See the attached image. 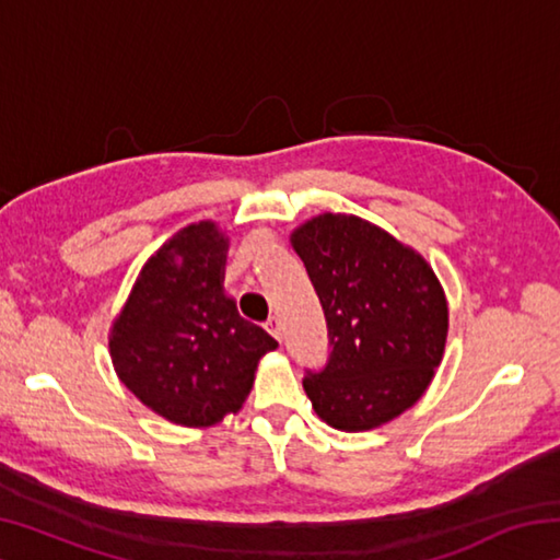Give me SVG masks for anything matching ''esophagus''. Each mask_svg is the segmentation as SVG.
<instances>
[{
    "mask_svg": "<svg viewBox=\"0 0 560 560\" xmlns=\"http://www.w3.org/2000/svg\"><path fill=\"white\" fill-rule=\"evenodd\" d=\"M267 330L269 334L277 338V340H281V324H279V318H269L267 320Z\"/></svg>",
    "mask_w": 560,
    "mask_h": 560,
    "instance_id": "esophagus-1",
    "label": "esophagus"
}]
</instances>
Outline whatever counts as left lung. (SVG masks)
I'll return each mask as SVG.
<instances>
[{"mask_svg": "<svg viewBox=\"0 0 560 560\" xmlns=\"http://www.w3.org/2000/svg\"><path fill=\"white\" fill-rule=\"evenodd\" d=\"M324 306L330 358L303 377L316 415L343 432L395 420L442 363L450 306L428 259L355 214L324 212L291 232Z\"/></svg>", "mask_w": 560, "mask_h": 560, "instance_id": "left-lung-1", "label": "left lung"}]
</instances>
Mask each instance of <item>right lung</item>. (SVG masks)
I'll list each match as a JSON object with an SVG mask.
<instances>
[{
	"mask_svg": "<svg viewBox=\"0 0 560 560\" xmlns=\"http://www.w3.org/2000/svg\"><path fill=\"white\" fill-rule=\"evenodd\" d=\"M230 236L212 220L160 246L108 330L116 375L140 402L183 428H212L252 393L259 360L277 348L224 291Z\"/></svg>",
	"mask_w": 560,
	"mask_h": 560,
	"instance_id": "right-lung-1",
	"label": "right lung"
}]
</instances>
